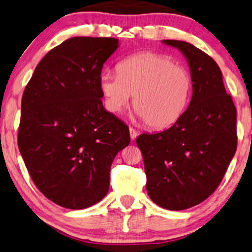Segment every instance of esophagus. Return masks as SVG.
Instances as JSON below:
<instances>
[{
	"instance_id": "obj_1",
	"label": "esophagus",
	"mask_w": 252,
	"mask_h": 252,
	"mask_svg": "<svg viewBox=\"0 0 252 252\" xmlns=\"http://www.w3.org/2000/svg\"><path fill=\"white\" fill-rule=\"evenodd\" d=\"M129 130H130V138L132 139V140H134V139H136L137 136H138V132L133 129V127H130Z\"/></svg>"
}]
</instances>
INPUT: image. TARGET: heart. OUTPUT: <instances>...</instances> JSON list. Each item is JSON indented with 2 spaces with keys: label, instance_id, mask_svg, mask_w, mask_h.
Returning a JSON list of instances; mask_svg holds the SVG:
<instances>
[{
  "label": "heart",
  "instance_id": "1",
  "mask_svg": "<svg viewBox=\"0 0 252 252\" xmlns=\"http://www.w3.org/2000/svg\"><path fill=\"white\" fill-rule=\"evenodd\" d=\"M105 106L120 113L130 103L137 115L153 129L173 126L185 113L192 93V78L171 56L145 52L118 64V73L99 76Z\"/></svg>",
  "mask_w": 252,
  "mask_h": 252
}]
</instances>
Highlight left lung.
I'll return each mask as SVG.
<instances>
[{"instance_id":"left-lung-1","label":"left lung","mask_w":252,"mask_h":252,"mask_svg":"<svg viewBox=\"0 0 252 252\" xmlns=\"http://www.w3.org/2000/svg\"><path fill=\"white\" fill-rule=\"evenodd\" d=\"M187 59L192 97L167 130L137 138L147 176L146 189L159 207L183 210L217 189L236 150V108L214 60L182 40L165 39Z\"/></svg>"}]
</instances>
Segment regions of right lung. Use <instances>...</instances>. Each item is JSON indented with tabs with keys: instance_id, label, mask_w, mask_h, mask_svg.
Listing matches in <instances>:
<instances>
[{
	"instance_id": "add662e5",
	"label": "right lung",
	"mask_w": 252,
	"mask_h": 252,
	"mask_svg": "<svg viewBox=\"0 0 252 252\" xmlns=\"http://www.w3.org/2000/svg\"><path fill=\"white\" fill-rule=\"evenodd\" d=\"M111 37H72L37 64L22 95L18 146L45 197L69 209L97 204L108 192L116 154L129 127L103 106L99 76L118 50Z\"/></svg>"
}]
</instances>
